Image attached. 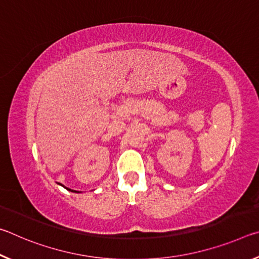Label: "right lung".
Masks as SVG:
<instances>
[{"label": "right lung", "instance_id": "right-lung-1", "mask_svg": "<svg viewBox=\"0 0 259 259\" xmlns=\"http://www.w3.org/2000/svg\"><path fill=\"white\" fill-rule=\"evenodd\" d=\"M64 187H65V186H64ZM67 190H68V191H71V192H76V191H73V190H69V188H67Z\"/></svg>", "mask_w": 259, "mask_h": 259}]
</instances>
